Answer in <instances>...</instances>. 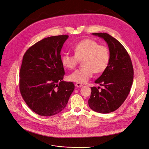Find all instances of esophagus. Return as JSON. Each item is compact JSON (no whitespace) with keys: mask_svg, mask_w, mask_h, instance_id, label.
Returning a JSON list of instances; mask_svg holds the SVG:
<instances>
[{"mask_svg":"<svg viewBox=\"0 0 149 149\" xmlns=\"http://www.w3.org/2000/svg\"><path fill=\"white\" fill-rule=\"evenodd\" d=\"M75 86H76L77 87H81V86H82L83 85H82V84H80V83L77 82V83L75 84Z\"/></svg>","mask_w":149,"mask_h":149,"instance_id":"obj_1","label":"esophagus"}]
</instances>
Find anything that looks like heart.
<instances>
[{"label":"heart","instance_id":"heart-1","mask_svg":"<svg viewBox=\"0 0 149 149\" xmlns=\"http://www.w3.org/2000/svg\"><path fill=\"white\" fill-rule=\"evenodd\" d=\"M75 54L65 53L61 56V63L68 70L77 65L78 59H82V68L74 71L69 76V79L78 83L86 82L93 75V72L102 73L107 68L110 54L107 47L100 45L96 41L86 38L78 42L74 47Z\"/></svg>","mask_w":149,"mask_h":149}]
</instances>
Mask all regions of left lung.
Returning <instances> with one entry per match:
<instances>
[{
    "instance_id": "1",
    "label": "left lung",
    "mask_w": 149,
    "mask_h": 149,
    "mask_svg": "<svg viewBox=\"0 0 149 149\" xmlns=\"http://www.w3.org/2000/svg\"><path fill=\"white\" fill-rule=\"evenodd\" d=\"M92 35L103 38L107 43L110 60L107 68L95 83L104 88L91 87L88 105L93 111L108 113L118 109L126 100L133 80V68L130 57L122 44L105 33H93Z\"/></svg>"
}]
</instances>
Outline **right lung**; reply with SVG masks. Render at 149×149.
Segmentation results:
<instances>
[{
    "label": "right lung",
    "instance_id": "add662e5",
    "mask_svg": "<svg viewBox=\"0 0 149 149\" xmlns=\"http://www.w3.org/2000/svg\"><path fill=\"white\" fill-rule=\"evenodd\" d=\"M68 35L45 38L25 53L20 70L19 88L27 106L37 114L51 116L66 107L75 86L63 81L61 50Z\"/></svg>",
    "mask_w": 149,
    "mask_h": 149
}]
</instances>
